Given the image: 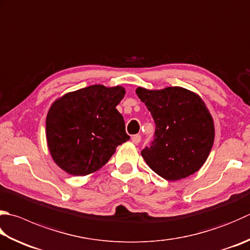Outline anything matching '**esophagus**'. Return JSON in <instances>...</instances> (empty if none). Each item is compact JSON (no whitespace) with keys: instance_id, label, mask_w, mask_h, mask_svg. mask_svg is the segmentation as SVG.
Listing matches in <instances>:
<instances>
[{"instance_id":"1","label":"esophagus","mask_w":250,"mask_h":250,"mask_svg":"<svg viewBox=\"0 0 250 250\" xmlns=\"http://www.w3.org/2000/svg\"><path fill=\"white\" fill-rule=\"evenodd\" d=\"M131 141H133L135 145H138L141 141V136L140 135H134L133 137H131Z\"/></svg>"}]
</instances>
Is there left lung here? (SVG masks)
Returning a JSON list of instances; mask_svg holds the SVG:
<instances>
[{
	"label": "left lung",
	"instance_id": "obj_1",
	"mask_svg": "<svg viewBox=\"0 0 250 250\" xmlns=\"http://www.w3.org/2000/svg\"><path fill=\"white\" fill-rule=\"evenodd\" d=\"M138 98L152 115L154 139L141 155L167 181L191 175L204 166L212 148L214 125L205 102L182 87L148 90L138 87Z\"/></svg>",
	"mask_w": 250,
	"mask_h": 250
}]
</instances>
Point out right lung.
Masks as SVG:
<instances>
[{"label":"right lung","mask_w":250,"mask_h":250,"mask_svg":"<svg viewBox=\"0 0 250 250\" xmlns=\"http://www.w3.org/2000/svg\"><path fill=\"white\" fill-rule=\"evenodd\" d=\"M125 89L92 84L58 99L46 115V141L54 162L83 176L101 168L130 137L116 105Z\"/></svg>","instance_id":"1"}]
</instances>
